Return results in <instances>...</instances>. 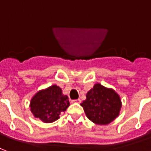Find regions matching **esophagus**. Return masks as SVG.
Returning a JSON list of instances; mask_svg holds the SVG:
<instances>
[{
    "instance_id": "obj_1",
    "label": "esophagus",
    "mask_w": 151,
    "mask_h": 151,
    "mask_svg": "<svg viewBox=\"0 0 151 151\" xmlns=\"http://www.w3.org/2000/svg\"><path fill=\"white\" fill-rule=\"evenodd\" d=\"M81 100H80V99H73L72 100V103H80Z\"/></svg>"
}]
</instances>
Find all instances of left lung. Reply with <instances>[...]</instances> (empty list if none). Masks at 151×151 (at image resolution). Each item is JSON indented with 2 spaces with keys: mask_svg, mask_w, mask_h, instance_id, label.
Here are the masks:
<instances>
[{
  "mask_svg": "<svg viewBox=\"0 0 151 151\" xmlns=\"http://www.w3.org/2000/svg\"><path fill=\"white\" fill-rule=\"evenodd\" d=\"M83 101L87 117L99 125H106L118 117L122 106L119 96L114 90L97 83L91 89Z\"/></svg>",
  "mask_w": 151,
  "mask_h": 151,
  "instance_id": "1",
  "label": "left lung"
}]
</instances>
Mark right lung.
I'll return each instance as SVG.
<instances>
[{
  "mask_svg": "<svg viewBox=\"0 0 151 151\" xmlns=\"http://www.w3.org/2000/svg\"><path fill=\"white\" fill-rule=\"evenodd\" d=\"M69 105L68 96H63L61 88L56 85L38 91L30 103L34 116L45 123H52L60 119V114L65 111Z\"/></svg>",
  "mask_w": 151,
  "mask_h": 151,
  "instance_id": "right-lung-1",
  "label": "right lung"
}]
</instances>
